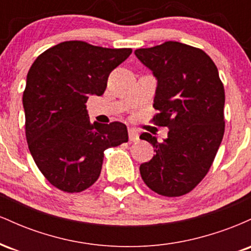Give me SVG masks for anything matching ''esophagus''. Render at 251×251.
Masks as SVG:
<instances>
[{"label":"esophagus","mask_w":251,"mask_h":251,"mask_svg":"<svg viewBox=\"0 0 251 251\" xmlns=\"http://www.w3.org/2000/svg\"><path fill=\"white\" fill-rule=\"evenodd\" d=\"M128 139L129 142H137L139 139V134L135 129H128Z\"/></svg>","instance_id":"1"}]
</instances>
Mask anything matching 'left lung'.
I'll use <instances>...</instances> for the list:
<instances>
[{
	"instance_id": "obj_1",
	"label": "left lung",
	"mask_w": 251,
	"mask_h": 251,
	"mask_svg": "<svg viewBox=\"0 0 251 251\" xmlns=\"http://www.w3.org/2000/svg\"><path fill=\"white\" fill-rule=\"evenodd\" d=\"M134 54L157 80L153 120L169 128L163 142L140 135L155 152L140 165V175L158 195L183 196L208 174L223 139V83L211 57L184 43L168 41Z\"/></svg>"
}]
</instances>
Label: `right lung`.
<instances>
[{
	"instance_id": "obj_1",
	"label": "right lung",
	"mask_w": 251,
	"mask_h": 251,
	"mask_svg": "<svg viewBox=\"0 0 251 251\" xmlns=\"http://www.w3.org/2000/svg\"><path fill=\"white\" fill-rule=\"evenodd\" d=\"M131 53L66 41L31 65L22 98L25 137L37 168L55 188L81 192L93 185L103 151L128 140L122 123L91 124L86 102L102 96L109 73Z\"/></svg>"
}]
</instances>
